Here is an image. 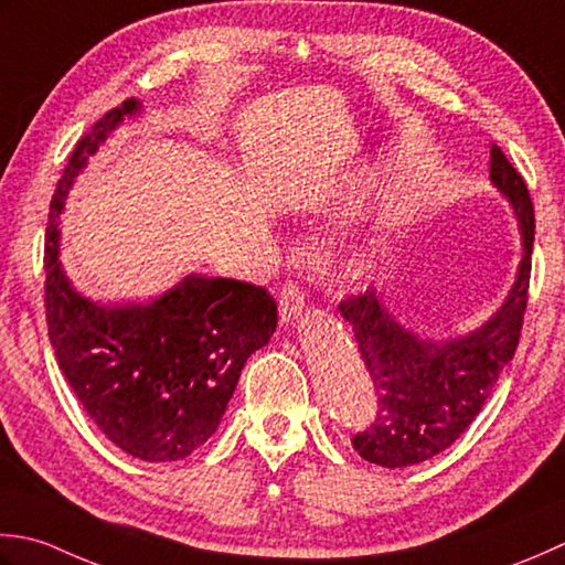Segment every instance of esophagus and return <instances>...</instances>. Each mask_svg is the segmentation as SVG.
Segmentation results:
<instances>
[{
  "label": "esophagus",
  "mask_w": 565,
  "mask_h": 565,
  "mask_svg": "<svg viewBox=\"0 0 565 565\" xmlns=\"http://www.w3.org/2000/svg\"><path fill=\"white\" fill-rule=\"evenodd\" d=\"M278 302H280V317H282V321L287 324V321H292L295 317L302 315V309H305V290L297 282L287 280L280 287Z\"/></svg>",
  "instance_id": "1"
}]
</instances>
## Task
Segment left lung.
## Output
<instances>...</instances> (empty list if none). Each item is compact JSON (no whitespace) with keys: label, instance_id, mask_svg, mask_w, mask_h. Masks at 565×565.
Returning <instances> with one entry per match:
<instances>
[{"label":"left lung","instance_id":"obj_1","mask_svg":"<svg viewBox=\"0 0 565 565\" xmlns=\"http://www.w3.org/2000/svg\"><path fill=\"white\" fill-rule=\"evenodd\" d=\"M490 178L520 216L524 258L508 302L486 327L466 339L429 343L402 329L375 290L341 299L339 309L377 395L375 419L351 439L371 463L405 468L451 446L478 417L520 343L532 278L534 204L500 146H492Z\"/></svg>","mask_w":565,"mask_h":565}]
</instances>
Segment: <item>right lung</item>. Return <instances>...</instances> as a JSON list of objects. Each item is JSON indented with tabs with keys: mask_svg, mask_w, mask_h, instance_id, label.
I'll return each instance as SVG.
<instances>
[{
	"mask_svg": "<svg viewBox=\"0 0 565 565\" xmlns=\"http://www.w3.org/2000/svg\"><path fill=\"white\" fill-rule=\"evenodd\" d=\"M121 102L79 138L57 180L45 228L43 305L57 365L97 429L141 460H178L202 446L232 399L246 359L278 327L266 287L188 275L148 305L97 307L57 263V216L73 178L124 114Z\"/></svg>",
	"mask_w": 565,
	"mask_h": 565,
	"instance_id": "add662e5",
	"label": "right lung"
}]
</instances>
